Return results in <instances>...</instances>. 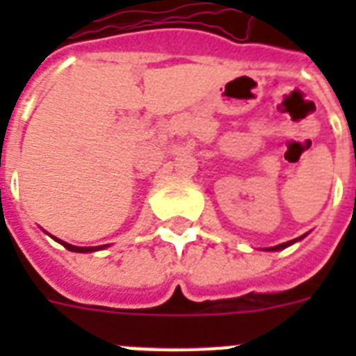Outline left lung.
<instances>
[{
	"label": "left lung",
	"instance_id": "left-lung-1",
	"mask_svg": "<svg viewBox=\"0 0 356 356\" xmlns=\"http://www.w3.org/2000/svg\"><path fill=\"white\" fill-rule=\"evenodd\" d=\"M301 238H305V236H299V238H296V240H290V242H284V243H279V245H273V248H268V251H279V249H284V248H288V245H292L293 242L301 240Z\"/></svg>",
	"mask_w": 356,
	"mask_h": 356
}]
</instances>
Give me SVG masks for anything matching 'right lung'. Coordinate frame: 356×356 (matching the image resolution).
Wrapping results in <instances>:
<instances>
[{
    "mask_svg": "<svg viewBox=\"0 0 356 356\" xmlns=\"http://www.w3.org/2000/svg\"><path fill=\"white\" fill-rule=\"evenodd\" d=\"M53 240H57L58 243H63L64 248L68 249V251H75V253H88V251H99V249L107 248V245H96V248H77V245H72V243H66L63 240H58V238L53 236Z\"/></svg>",
    "mask_w": 356,
    "mask_h": 356,
    "instance_id": "1",
    "label": "right lung"
}]
</instances>
